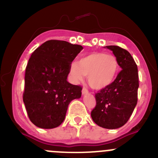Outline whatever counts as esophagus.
<instances>
[{
	"label": "esophagus",
	"mask_w": 158,
	"mask_h": 158,
	"mask_svg": "<svg viewBox=\"0 0 158 158\" xmlns=\"http://www.w3.org/2000/svg\"><path fill=\"white\" fill-rule=\"evenodd\" d=\"M82 94H87L89 92V91H88V89L85 88V87H83V88H82Z\"/></svg>",
	"instance_id": "obj_1"
}]
</instances>
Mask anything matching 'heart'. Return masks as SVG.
Listing matches in <instances>:
<instances>
[{
  "mask_svg": "<svg viewBox=\"0 0 158 158\" xmlns=\"http://www.w3.org/2000/svg\"><path fill=\"white\" fill-rule=\"evenodd\" d=\"M117 58L104 52H94L82 56L78 63H72L69 73L74 80L79 81L88 76L92 88L102 89L109 85L118 73Z\"/></svg>",
  "mask_w": 158,
  "mask_h": 158,
  "instance_id": "b5f03b06",
  "label": "heart"
}]
</instances>
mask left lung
<instances>
[{
  "instance_id": "left-lung-1",
  "label": "left lung",
  "mask_w": 158,
  "mask_h": 158,
  "mask_svg": "<svg viewBox=\"0 0 158 158\" xmlns=\"http://www.w3.org/2000/svg\"><path fill=\"white\" fill-rule=\"evenodd\" d=\"M106 47L112 51L122 69L109 85L95 93L96 105L91 116L98 126L115 129L128 122L138 102V66L126 49L118 46Z\"/></svg>"
}]
</instances>
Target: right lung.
<instances>
[{"label": "right lung", "instance_id": "obj_1", "mask_svg": "<svg viewBox=\"0 0 158 158\" xmlns=\"http://www.w3.org/2000/svg\"><path fill=\"white\" fill-rule=\"evenodd\" d=\"M83 47L50 40L36 48L25 72L23 100L30 120L50 129L61 125L72 100L79 98L82 86L67 82L72 62Z\"/></svg>", "mask_w": 158, "mask_h": 158}]
</instances>
